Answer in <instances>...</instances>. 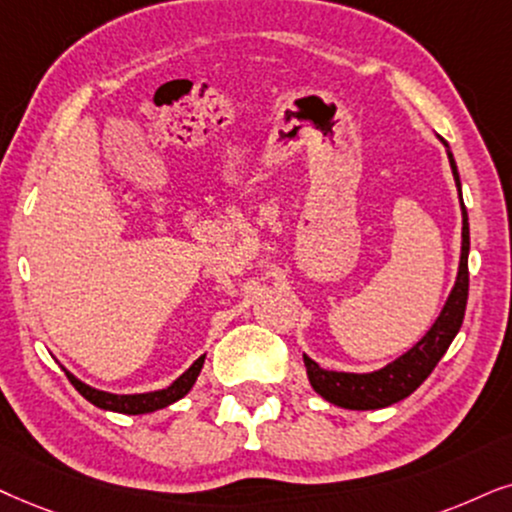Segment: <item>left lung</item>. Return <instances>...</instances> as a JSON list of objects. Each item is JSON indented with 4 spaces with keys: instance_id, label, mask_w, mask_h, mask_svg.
<instances>
[{
    "instance_id": "1",
    "label": "left lung",
    "mask_w": 512,
    "mask_h": 512,
    "mask_svg": "<svg viewBox=\"0 0 512 512\" xmlns=\"http://www.w3.org/2000/svg\"><path fill=\"white\" fill-rule=\"evenodd\" d=\"M444 146L449 144L444 141ZM449 155L451 172H454L458 196H461V179H458L456 160L451 151ZM461 212H463V231H461V262H458V276L454 288H451L446 304L439 312L437 321L432 323L428 333L413 345L409 352L401 354L392 364L373 373H345V371H326L304 354V366H307L309 383L323 399L331 401L335 406L352 411H371V409H385V406L397 404V401L406 399L411 392H416L423 380L435 371L439 359L444 357L449 349L451 340L461 331V323L465 316V304H468V252H470V224L468 212H465L463 198H461Z\"/></svg>"
}]
</instances>
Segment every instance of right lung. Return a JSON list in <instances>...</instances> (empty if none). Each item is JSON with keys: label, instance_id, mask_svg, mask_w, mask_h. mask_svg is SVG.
Listing matches in <instances>:
<instances>
[{"label": "right lung", "instance_id": "add662e5", "mask_svg": "<svg viewBox=\"0 0 512 512\" xmlns=\"http://www.w3.org/2000/svg\"><path fill=\"white\" fill-rule=\"evenodd\" d=\"M203 364H205V354L193 361V364L186 368V371L181 373L170 387H165V390H155V392H144V394L103 392V390H96V387H89L87 383H82V380H77L73 373L66 371V368H63V371H66L68 380L73 383L75 390L80 392L87 401H92L94 406H99V409L127 413V416H139V413H151V411L165 409V406H170V404H174V401H179L181 397H186L193 387V383H196Z\"/></svg>", "mask_w": 512, "mask_h": 512}]
</instances>
